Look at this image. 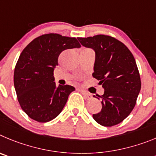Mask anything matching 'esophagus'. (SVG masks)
<instances>
[{"label": "esophagus", "mask_w": 156, "mask_h": 156, "mask_svg": "<svg viewBox=\"0 0 156 156\" xmlns=\"http://www.w3.org/2000/svg\"><path fill=\"white\" fill-rule=\"evenodd\" d=\"M80 92L82 93V95H83L86 98V99H90V98H91V94L89 93V92H86V91L83 90V89H81V90H80Z\"/></svg>", "instance_id": "obj_1"}]
</instances>
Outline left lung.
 I'll return each instance as SVG.
<instances>
[{
  "instance_id": "left-lung-1",
  "label": "left lung",
  "mask_w": 156,
  "mask_h": 156,
  "mask_svg": "<svg viewBox=\"0 0 156 156\" xmlns=\"http://www.w3.org/2000/svg\"><path fill=\"white\" fill-rule=\"evenodd\" d=\"M78 40L95 51L92 76L104 88L102 95H93L102 99V109L92 115L93 119L104 127L118 124L131 113L141 90L135 59L125 45L111 36L97 35Z\"/></svg>"
}]
</instances>
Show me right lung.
Returning a JSON list of instances; mask_svg holds the SVG:
<instances>
[{
	"label": "right lung",
	"mask_w": 156,
	"mask_h": 156,
	"mask_svg": "<svg viewBox=\"0 0 156 156\" xmlns=\"http://www.w3.org/2000/svg\"><path fill=\"white\" fill-rule=\"evenodd\" d=\"M79 47L76 38L50 33L36 38L22 50L15 68L14 85L19 104L30 118L46 123L62 111L75 88L57 86L54 68L61 52Z\"/></svg>",
	"instance_id": "add662e5"
}]
</instances>
